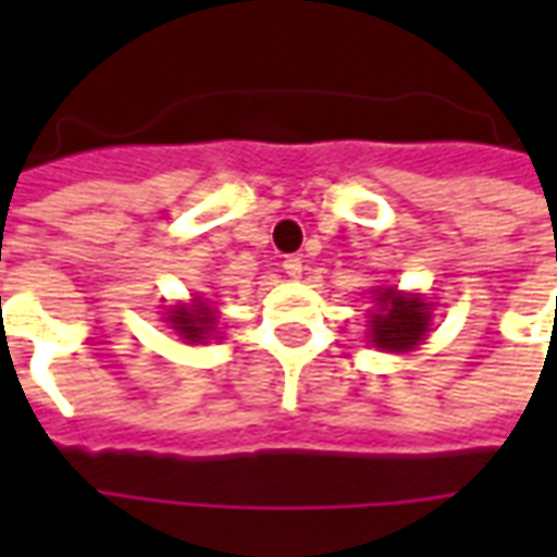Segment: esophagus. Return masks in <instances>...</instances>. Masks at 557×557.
Here are the masks:
<instances>
[{"label":"esophagus","mask_w":557,"mask_h":557,"mask_svg":"<svg viewBox=\"0 0 557 557\" xmlns=\"http://www.w3.org/2000/svg\"><path fill=\"white\" fill-rule=\"evenodd\" d=\"M283 271H286V277H292V280L301 277V271H304L301 256H286V259H283Z\"/></svg>","instance_id":"obj_1"}]
</instances>
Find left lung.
Listing matches in <instances>:
<instances>
[{
  "label": "left lung",
  "instance_id": "obj_1",
  "mask_svg": "<svg viewBox=\"0 0 557 557\" xmlns=\"http://www.w3.org/2000/svg\"><path fill=\"white\" fill-rule=\"evenodd\" d=\"M375 313H370V343L382 351H409L430 334V304L418 295L373 289Z\"/></svg>",
  "mask_w": 557,
  "mask_h": 557
}]
</instances>
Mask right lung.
Segmentation results:
<instances>
[{
    "label": "right lung",
    "instance_id": "1",
    "mask_svg": "<svg viewBox=\"0 0 557 557\" xmlns=\"http://www.w3.org/2000/svg\"><path fill=\"white\" fill-rule=\"evenodd\" d=\"M218 310L211 307L208 298H199L196 295L194 304H175L170 313H166V322L175 327V334L187 343H206L208 334L218 325Z\"/></svg>",
    "mask_w": 557,
    "mask_h": 557
}]
</instances>
